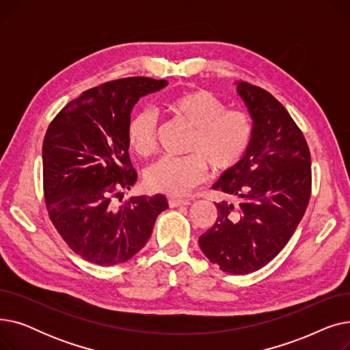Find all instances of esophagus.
Returning a JSON list of instances; mask_svg holds the SVG:
<instances>
[{
	"label": "esophagus",
	"mask_w": 350,
	"mask_h": 350,
	"mask_svg": "<svg viewBox=\"0 0 350 350\" xmlns=\"http://www.w3.org/2000/svg\"><path fill=\"white\" fill-rule=\"evenodd\" d=\"M189 200H180V198H169V206L170 207H180V206H189Z\"/></svg>",
	"instance_id": "1"
}]
</instances>
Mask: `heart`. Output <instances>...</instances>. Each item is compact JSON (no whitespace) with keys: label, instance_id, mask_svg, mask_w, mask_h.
Listing matches in <instances>:
<instances>
[{"label":"heart","instance_id":"obj_1","mask_svg":"<svg viewBox=\"0 0 350 350\" xmlns=\"http://www.w3.org/2000/svg\"><path fill=\"white\" fill-rule=\"evenodd\" d=\"M163 109L189 126L191 136L185 157H163L144 173L152 191L173 197L187 194L204 181L207 165L219 174L235 169L247 154L254 135L252 118L245 110L227 109L226 103L206 89L180 92L163 102ZM157 118L152 109L136 112L127 124L131 150L147 157L157 146Z\"/></svg>","mask_w":350,"mask_h":350}]
</instances>
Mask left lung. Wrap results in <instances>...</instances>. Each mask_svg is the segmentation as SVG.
<instances>
[{"label":"left lung","mask_w":350,"mask_h":350,"mask_svg":"<svg viewBox=\"0 0 350 350\" xmlns=\"http://www.w3.org/2000/svg\"><path fill=\"white\" fill-rule=\"evenodd\" d=\"M237 92L254 122L252 142L241 163L213 186L234 203H215L218 217L198 244L219 269L244 275L272 261L295 232L312 174L308 143L281 102L243 81Z\"/></svg>","instance_id":"left-lung-1"}]
</instances>
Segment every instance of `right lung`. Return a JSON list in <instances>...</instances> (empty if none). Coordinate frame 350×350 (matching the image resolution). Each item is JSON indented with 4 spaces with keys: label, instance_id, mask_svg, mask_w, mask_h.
<instances>
[{
    "label": "right lung",
    "instance_id": "add662e5",
    "mask_svg": "<svg viewBox=\"0 0 350 350\" xmlns=\"http://www.w3.org/2000/svg\"><path fill=\"white\" fill-rule=\"evenodd\" d=\"M167 81L124 78L92 88L48 126L42 144L44 196L49 218L69 248L102 267L126 262L149 240L164 196L113 198L137 180L126 137L133 106Z\"/></svg>",
    "mask_w": 350,
    "mask_h": 350
}]
</instances>
